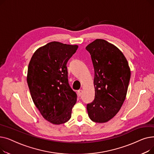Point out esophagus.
I'll use <instances>...</instances> for the list:
<instances>
[{"label": "esophagus", "instance_id": "1", "mask_svg": "<svg viewBox=\"0 0 154 154\" xmlns=\"http://www.w3.org/2000/svg\"><path fill=\"white\" fill-rule=\"evenodd\" d=\"M77 93H78V95H79V97H80V96L82 95V93H83V91H82V90H79V91H78Z\"/></svg>", "mask_w": 154, "mask_h": 154}]
</instances>
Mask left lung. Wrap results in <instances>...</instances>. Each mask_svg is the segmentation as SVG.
<instances>
[{
    "mask_svg": "<svg viewBox=\"0 0 154 154\" xmlns=\"http://www.w3.org/2000/svg\"><path fill=\"white\" fill-rule=\"evenodd\" d=\"M85 48L91 55L95 72V99L87 104L88 115L93 122L106 123L124 103L131 69L123 53L106 40L96 39Z\"/></svg>",
    "mask_w": 154,
    "mask_h": 154,
    "instance_id": "8db88e82",
    "label": "left lung"
}]
</instances>
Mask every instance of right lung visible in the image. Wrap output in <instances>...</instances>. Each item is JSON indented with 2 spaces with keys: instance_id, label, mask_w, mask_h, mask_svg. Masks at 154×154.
Here are the masks:
<instances>
[{
  "instance_id": "right-lung-1",
  "label": "right lung",
  "mask_w": 154,
  "mask_h": 154,
  "mask_svg": "<svg viewBox=\"0 0 154 154\" xmlns=\"http://www.w3.org/2000/svg\"><path fill=\"white\" fill-rule=\"evenodd\" d=\"M77 48L51 42L37 48L29 63L27 81L32 100L42 117L55 125L67 122L77 101L66 66Z\"/></svg>"
}]
</instances>
